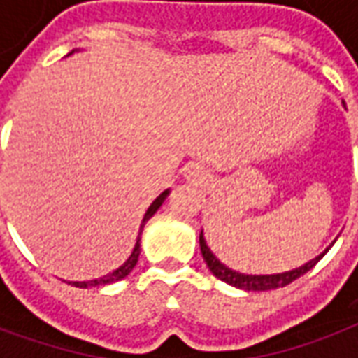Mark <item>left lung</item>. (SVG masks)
Returning a JSON list of instances; mask_svg holds the SVG:
<instances>
[{"mask_svg": "<svg viewBox=\"0 0 358 358\" xmlns=\"http://www.w3.org/2000/svg\"><path fill=\"white\" fill-rule=\"evenodd\" d=\"M199 248H201L203 259H205V263L209 266V270L218 278V280H222L226 284L234 285V287H240V289H245V292H266V289H276V287H284V285L292 284L293 280H297L299 276H303L305 272L313 268L324 255H326V251H324L322 255H318L316 259H313L310 263L303 264L299 268L289 270V272H284V274H268V276H249V274H240V272H234L228 266L218 261L217 257L210 253V249L207 248V243H205V238H203V232L199 234Z\"/></svg>", "mask_w": 358, "mask_h": 358, "instance_id": "left-lung-1", "label": "left lung"}]
</instances>
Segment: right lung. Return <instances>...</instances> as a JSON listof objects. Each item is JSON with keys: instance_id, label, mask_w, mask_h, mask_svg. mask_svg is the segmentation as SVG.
Masks as SVG:
<instances>
[{"instance_id": "1", "label": "right lung", "mask_w": 358, "mask_h": 358, "mask_svg": "<svg viewBox=\"0 0 358 358\" xmlns=\"http://www.w3.org/2000/svg\"><path fill=\"white\" fill-rule=\"evenodd\" d=\"M166 195H169V189H166V192H163V194L157 197L155 201L149 205L148 213H145V217H143V220H141L140 236H141V230H143V226H145V222H148L149 218L155 215L157 209L163 205V201L166 199ZM140 236H138V241H136V248H134L132 255L128 257V261H126V263L122 264L120 268H117L115 272H110V274H107V276L97 278V280H90V282H69V284H73L74 287H97V285L113 284V282H118V280H122V278L128 276V274L132 272L134 266H136V263H138V257H140Z\"/></svg>"}]
</instances>
